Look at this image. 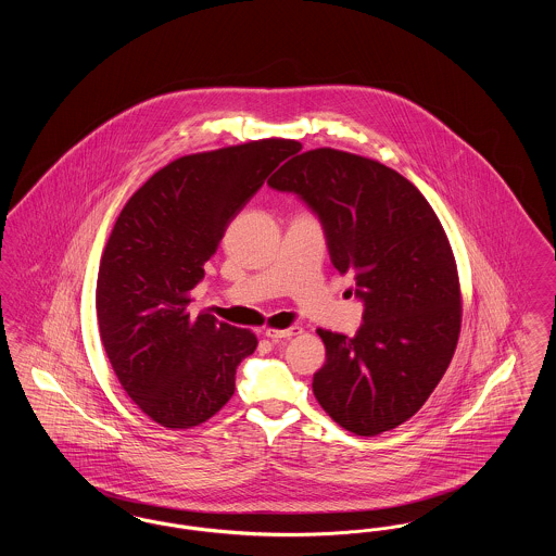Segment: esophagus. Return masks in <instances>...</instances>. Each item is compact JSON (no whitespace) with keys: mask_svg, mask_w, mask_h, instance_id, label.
<instances>
[{"mask_svg":"<svg viewBox=\"0 0 556 556\" xmlns=\"http://www.w3.org/2000/svg\"><path fill=\"white\" fill-rule=\"evenodd\" d=\"M302 333L300 327H288V329H266L265 336L273 342H281V340H290L293 336Z\"/></svg>","mask_w":556,"mask_h":556,"instance_id":"34e87169","label":"esophagus"}]
</instances>
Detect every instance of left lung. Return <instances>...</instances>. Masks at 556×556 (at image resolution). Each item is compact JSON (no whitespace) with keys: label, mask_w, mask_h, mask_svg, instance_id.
<instances>
[{"label":"left lung","mask_w":556,"mask_h":556,"mask_svg":"<svg viewBox=\"0 0 556 556\" xmlns=\"http://www.w3.org/2000/svg\"><path fill=\"white\" fill-rule=\"evenodd\" d=\"M268 186L317 212L331 263L365 302L354 338L317 329L327 361L313 392L356 435L408 421L431 396L460 336L463 293L448 236L424 193L394 168L333 148L288 160Z\"/></svg>","instance_id":"8db88e82"}]
</instances>
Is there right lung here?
Listing matches in <instances>:
<instances>
[{
	"mask_svg": "<svg viewBox=\"0 0 556 556\" xmlns=\"http://www.w3.org/2000/svg\"><path fill=\"white\" fill-rule=\"evenodd\" d=\"M298 150L268 137L173 160L112 227L96 288L100 340L123 390L162 427L204 424L236 392V369L258 340L208 313L191 317L189 291L227 225Z\"/></svg>",
	"mask_w": 556,
	"mask_h": 556,
	"instance_id": "obj_1",
	"label": "right lung"
}]
</instances>
